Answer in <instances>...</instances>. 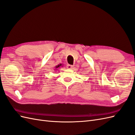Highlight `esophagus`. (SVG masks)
Masks as SVG:
<instances>
[{"mask_svg":"<svg viewBox=\"0 0 135 135\" xmlns=\"http://www.w3.org/2000/svg\"><path fill=\"white\" fill-rule=\"evenodd\" d=\"M67 68L69 69H72L73 68V66L71 65H67Z\"/></svg>","mask_w":135,"mask_h":135,"instance_id":"1","label":"esophagus"}]
</instances>
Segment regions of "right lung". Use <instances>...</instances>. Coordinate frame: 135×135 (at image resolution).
Returning <instances> with one entry per match:
<instances>
[{
  "mask_svg": "<svg viewBox=\"0 0 135 135\" xmlns=\"http://www.w3.org/2000/svg\"><path fill=\"white\" fill-rule=\"evenodd\" d=\"M63 66V65H62V64H59V65H57V66H55V70H56L57 69H59V68H60V67H62Z\"/></svg>",
  "mask_w": 135,
  "mask_h": 135,
  "instance_id": "right-lung-1",
  "label": "right lung"
}]
</instances>
